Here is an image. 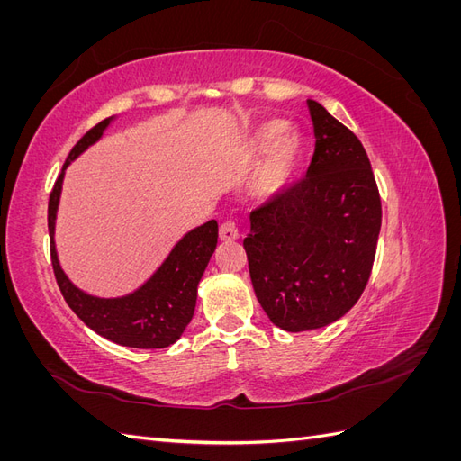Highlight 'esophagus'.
I'll return each instance as SVG.
<instances>
[{"instance_id":"34e87169","label":"esophagus","mask_w":461,"mask_h":461,"mask_svg":"<svg viewBox=\"0 0 461 461\" xmlns=\"http://www.w3.org/2000/svg\"><path fill=\"white\" fill-rule=\"evenodd\" d=\"M239 236H240V232H239V227H236L234 221L222 222L221 229H219V239L222 242H232V240L239 239Z\"/></svg>"}]
</instances>
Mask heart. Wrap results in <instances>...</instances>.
<instances>
[{"label": "heart", "mask_w": 461, "mask_h": 461, "mask_svg": "<svg viewBox=\"0 0 461 461\" xmlns=\"http://www.w3.org/2000/svg\"><path fill=\"white\" fill-rule=\"evenodd\" d=\"M263 153L265 158L254 178V192L259 198H273L294 178L303 158V138L296 129H286L285 121L269 119L256 127L244 144V156L249 163Z\"/></svg>", "instance_id": "b5f03b06"}]
</instances>
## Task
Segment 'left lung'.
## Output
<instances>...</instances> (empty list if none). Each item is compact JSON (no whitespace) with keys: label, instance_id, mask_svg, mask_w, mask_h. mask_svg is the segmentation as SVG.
<instances>
[{"label":"left lung","instance_id":"8db88e82","mask_svg":"<svg viewBox=\"0 0 461 461\" xmlns=\"http://www.w3.org/2000/svg\"><path fill=\"white\" fill-rule=\"evenodd\" d=\"M315 153L308 175L249 215V278L271 323L327 327L366 290L381 232V198L357 136L308 100Z\"/></svg>","mask_w":461,"mask_h":461}]
</instances>
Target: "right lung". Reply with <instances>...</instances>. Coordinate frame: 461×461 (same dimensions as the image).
<instances>
[{
  "label": "right lung",
  "mask_w": 461,
  "mask_h": 461,
  "mask_svg": "<svg viewBox=\"0 0 461 461\" xmlns=\"http://www.w3.org/2000/svg\"><path fill=\"white\" fill-rule=\"evenodd\" d=\"M115 117L104 119L80 138L68 153L61 175L50 194L48 230L51 240V265L55 281L59 285L65 302L80 319L100 337L129 348H167L175 344L192 321L196 310L198 285L207 267L209 258L217 248V221H207L202 227L192 229L180 239L169 256L159 265L148 281L131 294L119 298H100L80 290L61 269L55 249V219L61 198L63 178L67 167L82 151H86L104 136L105 129Z\"/></svg>",
  "instance_id": "right-lung-1"
}]
</instances>
